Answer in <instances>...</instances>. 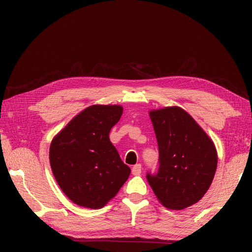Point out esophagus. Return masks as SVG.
Returning a JSON list of instances; mask_svg holds the SVG:
<instances>
[{
  "mask_svg": "<svg viewBox=\"0 0 252 252\" xmlns=\"http://www.w3.org/2000/svg\"><path fill=\"white\" fill-rule=\"evenodd\" d=\"M142 172V165L138 163V164H135L134 167L132 168V174L133 175H140Z\"/></svg>",
  "mask_w": 252,
  "mask_h": 252,
  "instance_id": "1",
  "label": "esophagus"
}]
</instances>
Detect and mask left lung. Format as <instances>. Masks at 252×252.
<instances>
[{
  "instance_id": "8db88e82",
  "label": "left lung",
  "mask_w": 252,
  "mask_h": 252,
  "mask_svg": "<svg viewBox=\"0 0 252 252\" xmlns=\"http://www.w3.org/2000/svg\"><path fill=\"white\" fill-rule=\"evenodd\" d=\"M159 148V170L147 173L157 199L172 210L199 201L218 165L215 143L189 114L178 106L149 111Z\"/></svg>"
}]
</instances>
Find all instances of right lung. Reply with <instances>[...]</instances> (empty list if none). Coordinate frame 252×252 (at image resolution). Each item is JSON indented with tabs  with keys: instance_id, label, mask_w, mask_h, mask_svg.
<instances>
[{
	"instance_id": "right-lung-1",
	"label": "right lung",
	"mask_w": 252,
	"mask_h": 252,
	"mask_svg": "<svg viewBox=\"0 0 252 252\" xmlns=\"http://www.w3.org/2000/svg\"><path fill=\"white\" fill-rule=\"evenodd\" d=\"M122 112L120 105H92L53 138V174L63 194L80 207L103 208L129 178L131 169L109 140Z\"/></svg>"
}]
</instances>
